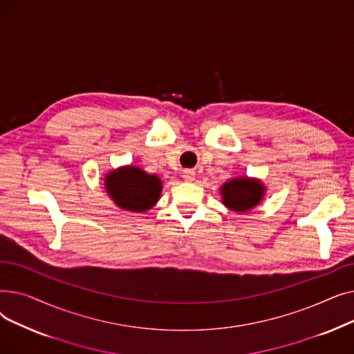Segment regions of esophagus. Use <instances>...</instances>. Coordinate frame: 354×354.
Listing matches in <instances>:
<instances>
[{
	"label": "esophagus",
	"instance_id": "34e87169",
	"mask_svg": "<svg viewBox=\"0 0 354 354\" xmlns=\"http://www.w3.org/2000/svg\"><path fill=\"white\" fill-rule=\"evenodd\" d=\"M182 178H183L185 180L191 182V180H194V179H195V172H194V171H191V169L183 171V174H182Z\"/></svg>",
	"mask_w": 354,
	"mask_h": 354
}]
</instances>
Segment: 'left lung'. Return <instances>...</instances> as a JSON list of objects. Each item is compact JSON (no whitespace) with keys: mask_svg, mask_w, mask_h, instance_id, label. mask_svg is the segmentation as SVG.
<instances>
[{"mask_svg":"<svg viewBox=\"0 0 354 354\" xmlns=\"http://www.w3.org/2000/svg\"><path fill=\"white\" fill-rule=\"evenodd\" d=\"M222 203L235 212H247L257 207L266 195L261 180L251 178H234L221 187Z\"/></svg>","mask_w":354,"mask_h":354,"instance_id":"left-lung-1","label":"left lung"}]
</instances>
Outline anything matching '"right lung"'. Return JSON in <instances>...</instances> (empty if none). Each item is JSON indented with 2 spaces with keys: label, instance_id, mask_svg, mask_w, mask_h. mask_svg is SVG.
Segmentation results:
<instances>
[{
  "label": "right lung",
  "instance_id": "1",
  "mask_svg": "<svg viewBox=\"0 0 354 354\" xmlns=\"http://www.w3.org/2000/svg\"><path fill=\"white\" fill-rule=\"evenodd\" d=\"M104 185L109 196L116 205L132 212L151 209L162 192V180L156 175H149L132 165L107 174Z\"/></svg>",
  "mask_w": 354,
  "mask_h": 354
}]
</instances>
